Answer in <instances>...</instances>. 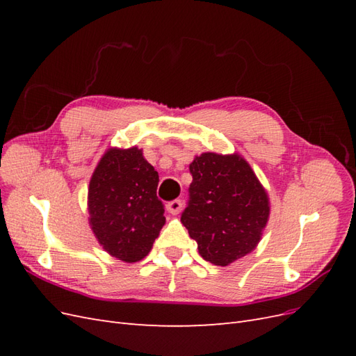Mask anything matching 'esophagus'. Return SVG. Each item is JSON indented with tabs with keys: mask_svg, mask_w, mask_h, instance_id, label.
<instances>
[{
	"mask_svg": "<svg viewBox=\"0 0 356 356\" xmlns=\"http://www.w3.org/2000/svg\"><path fill=\"white\" fill-rule=\"evenodd\" d=\"M166 208L172 215H178L182 211V202L181 200H172L166 204Z\"/></svg>",
	"mask_w": 356,
	"mask_h": 356,
	"instance_id": "1",
	"label": "esophagus"
}]
</instances>
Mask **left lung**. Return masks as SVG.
Instances as JSON below:
<instances>
[{"label": "left lung", "mask_w": 356, "mask_h": 356, "mask_svg": "<svg viewBox=\"0 0 356 356\" xmlns=\"http://www.w3.org/2000/svg\"><path fill=\"white\" fill-rule=\"evenodd\" d=\"M190 202L181 222L199 254L229 266L252 252L270 215V199L250 163L238 153H202L190 163Z\"/></svg>", "instance_id": "1"}]
</instances>
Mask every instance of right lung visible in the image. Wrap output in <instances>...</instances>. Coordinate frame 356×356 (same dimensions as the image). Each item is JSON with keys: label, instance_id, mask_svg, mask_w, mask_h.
Returning <instances> with one entry per match:
<instances>
[{"label": "right lung", "instance_id": "1", "mask_svg": "<svg viewBox=\"0 0 356 356\" xmlns=\"http://www.w3.org/2000/svg\"><path fill=\"white\" fill-rule=\"evenodd\" d=\"M157 170L138 147L106 149L88 191L89 225L105 252L124 263L141 261L163 227Z\"/></svg>", "mask_w": 356, "mask_h": 356}]
</instances>
